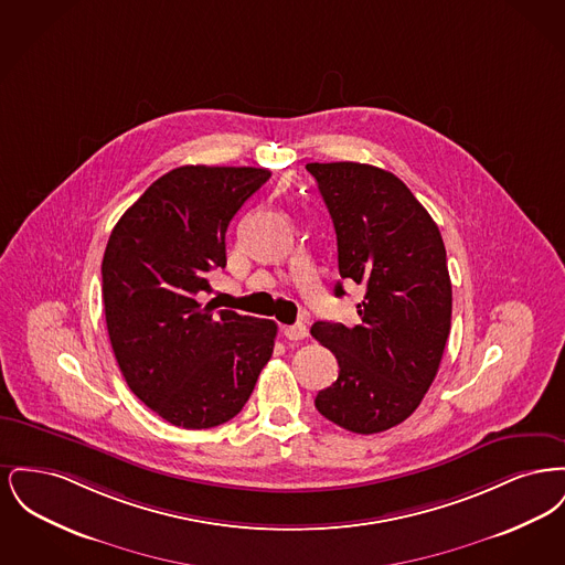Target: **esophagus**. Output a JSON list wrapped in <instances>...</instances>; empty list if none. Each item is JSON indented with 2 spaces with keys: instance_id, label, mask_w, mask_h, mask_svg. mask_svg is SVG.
Here are the masks:
<instances>
[{
  "instance_id": "1",
  "label": "esophagus",
  "mask_w": 565,
  "mask_h": 565,
  "mask_svg": "<svg viewBox=\"0 0 565 565\" xmlns=\"http://www.w3.org/2000/svg\"><path fill=\"white\" fill-rule=\"evenodd\" d=\"M284 334H286V339H290V341H302V339L309 334V330H307L305 323H292V326H286V328H284Z\"/></svg>"
}]
</instances>
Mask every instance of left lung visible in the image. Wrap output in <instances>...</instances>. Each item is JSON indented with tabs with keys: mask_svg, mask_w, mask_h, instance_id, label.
<instances>
[{
	"mask_svg": "<svg viewBox=\"0 0 565 565\" xmlns=\"http://www.w3.org/2000/svg\"><path fill=\"white\" fill-rule=\"evenodd\" d=\"M307 171L334 224L341 279L364 288L360 323L311 328L339 362L316 408L355 434L390 430L424 401L451 330L445 243L394 173L350 161L309 162ZM334 295H345L341 281Z\"/></svg>",
	"mask_w": 565,
	"mask_h": 565,
	"instance_id": "obj_1",
	"label": "left lung"
}]
</instances>
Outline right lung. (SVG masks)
I'll use <instances>...</instances> for the list:
<instances>
[{
	"label": "right lung",
	"mask_w": 565,
	"mask_h": 565,
	"mask_svg": "<svg viewBox=\"0 0 565 565\" xmlns=\"http://www.w3.org/2000/svg\"><path fill=\"white\" fill-rule=\"evenodd\" d=\"M270 178L256 167L184 164L116 222L104 254L109 343L135 396L164 422L205 430L233 419L270 360L277 323L201 305L226 267V228Z\"/></svg>",
	"instance_id": "1"
}]
</instances>
